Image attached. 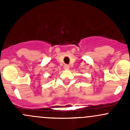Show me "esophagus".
<instances>
[{
  "label": "esophagus",
  "instance_id": "34e87169",
  "mask_svg": "<svg viewBox=\"0 0 130 130\" xmlns=\"http://www.w3.org/2000/svg\"><path fill=\"white\" fill-rule=\"evenodd\" d=\"M64 69H65V70H67V69H69V66L68 65H64Z\"/></svg>",
  "mask_w": 130,
  "mask_h": 130
}]
</instances>
